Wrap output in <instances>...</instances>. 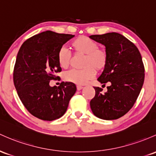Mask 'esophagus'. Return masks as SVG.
I'll return each instance as SVG.
<instances>
[{"label":"esophagus","mask_w":156,"mask_h":156,"mask_svg":"<svg viewBox=\"0 0 156 156\" xmlns=\"http://www.w3.org/2000/svg\"><path fill=\"white\" fill-rule=\"evenodd\" d=\"M76 87H77V90H81V89L83 88V87L81 86V85H78V86H77Z\"/></svg>","instance_id":"34e87169"}]
</instances>
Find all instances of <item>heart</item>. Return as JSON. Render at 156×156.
I'll return each instance as SVG.
<instances>
[{
  "instance_id": "b5f03b06",
  "label": "heart",
  "mask_w": 156,
  "mask_h": 156,
  "mask_svg": "<svg viewBox=\"0 0 156 156\" xmlns=\"http://www.w3.org/2000/svg\"><path fill=\"white\" fill-rule=\"evenodd\" d=\"M71 47L76 54L84 55L82 69H73L64 75L65 81L75 84H84L95 75V69L101 71L107 66L108 53L104 48L98 47V44L90 37L81 35L71 43ZM72 54L66 47L59 49L57 54L58 64L62 69L69 66Z\"/></svg>"
}]
</instances>
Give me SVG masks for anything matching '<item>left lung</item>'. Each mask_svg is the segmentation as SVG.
<instances>
[{
	"label": "left lung",
	"instance_id": "1",
	"mask_svg": "<svg viewBox=\"0 0 156 156\" xmlns=\"http://www.w3.org/2000/svg\"><path fill=\"white\" fill-rule=\"evenodd\" d=\"M90 37L106 47L108 62L98 81L104 86L110 83L105 93L99 87H94L95 95L90 101V107L99 119H118L133 107L143 86L144 66L141 53L133 42L119 33Z\"/></svg>",
	"mask_w": 156,
	"mask_h": 156
}]
</instances>
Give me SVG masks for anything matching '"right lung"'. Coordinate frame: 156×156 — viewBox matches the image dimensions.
<instances>
[{
    "instance_id": "obj_1",
    "label": "right lung",
    "mask_w": 156,
    "mask_h": 156,
    "mask_svg": "<svg viewBox=\"0 0 156 156\" xmlns=\"http://www.w3.org/2000/svg\"><path fill=\"white\" fill-rule=\"evenodd\" d=\"M46 31L30 37L20 47L13 71V81L22 104L35 117L53 121L64 115L69 100L76 92L75 83L61 82L50 87L61 72L57 54L66 41L74 37Z\"/></svg>"
}]
</instances>
